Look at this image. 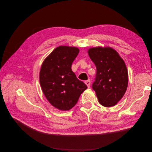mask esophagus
I'll list each match as a JSON object with an SVG mask.
<instances>
[{
	"instance_id": "obj_1",
	"label": "esophagus",
	"mask_w": 152,
	"mask_h": 152,
	"mask_svg": "<svg viewBox=\"0 0 152 152\" xmlns=\"http://www.w3.org/2000/svg\"><path fill=\"white\" fill-rule=\"evenodd\" d=\"M85 84H86V86H87V87H88V88H89L90 86H91V81H90V80H86V81L85 82Z\"/></svg>"
}]
</instances>
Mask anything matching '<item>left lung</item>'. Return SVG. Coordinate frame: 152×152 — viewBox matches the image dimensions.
Returning a JSON list of instances; mask_svg holds the SVG:
<instances>
[{"instance_id": "8db88e82", "label": "left lung", "mask_w": 152, "mask_h": 152, "mask_svg": "<svg viewBox=\"0 0 152 152\" xmlns=\"http://www.w3.org/2000/svg\"><path fill=\"white\" fill-rule=\"evenodd\" d=\"M87 53L97 70L93 89L98 102L104 107H113L122 99L127 88L128 72L125 62L110 47L91 48Z\"/></svg>"}]
</instances>
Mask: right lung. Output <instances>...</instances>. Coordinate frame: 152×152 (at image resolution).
I'll return each instance as SVG.
<instances>
[{"label":"right lung","instance_id":"1","mask_svg":"<svg viewBox=\"0 0 152 152\" xmlns=\"http://www.w3.org/2000/svg\"><path fill=\"white\" fill-rule=\"evenodd\" d=\"M79 53L77 48L61 45L45 58L40 68L39 80L45 97L62 111L74 107L87 88L72 70V64Z\"/></svg>","mask_w":152,"mask_h":152}]
</instances>
